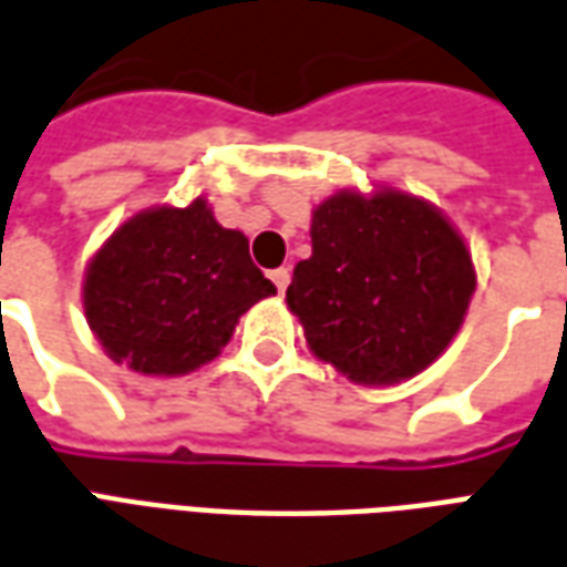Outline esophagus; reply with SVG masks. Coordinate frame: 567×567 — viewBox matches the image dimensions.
<instances>
[{"mask_svg": "<svg viewBox=\"0 0 567 567\" xmlns=\"http://www.w3.org/2000/svg\"><path fill=\"white\" fill-rule=\"evenodd\" d=\"M271 280H275L278 292H284V289L289 287V268H275V271H271Z\"/></svg>", "mask_w": 567, "mask_h": 567, "instance_id": "1", "label": "esophagus"}]
</instances>
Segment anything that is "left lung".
<instances>
[{
	"mask_svg": "<svg viewBox=\"0 0 567 567\" xmlns=\"http://www.w3.org/2000/svg\"><path fill=\"white\" fill-rule=\"evenodd\" d=\"M311 247L287 305L323 362L357 383H399L447 350L474 266L441 210L399 189H344L313 210Z\"/></svg>",
	"mask_w": 567,
	"mask_h": 567,
	"instance_id": "8db88e82",
	"label": "left lung"
}]
</instances>
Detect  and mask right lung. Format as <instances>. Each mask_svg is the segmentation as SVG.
I'll return each instance as SVG.
<instances>
[{"mask_svg": "<svg viewBox=\"0 0 567 567\" xmlns=\"http://www.w3.org/2000/svg\"><path fill=\"white\" fill-rule=\"evenodd\" d=\"M275 292L247 238L196 198L135 214L111 235L86 268L84 311L114 362L175 378L217 357L238 317Z\"/></svg>", "mask_w": 567, "mask_h": 567, "instance_id": "right-lung-1", "label": "right lung"}]
</instances>
